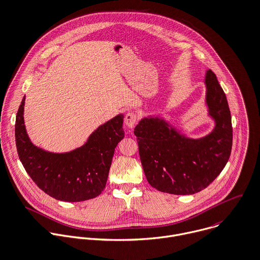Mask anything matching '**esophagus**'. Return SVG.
Wrapping results in <instances>:
<instances>
[{
  "mask_svg": "<svg viewBox=\"0 0 260 260\" xmlns=\"http://www.w3.org/2000/svg\"><path fill=\"white\" fill-rule=\"evenodd\" d=\"M138 121V115L134 111H128L124 116V122L127 125V127L133 128Z\"/></svg>",
  "mask_w": 260,
  "mask_h": 260,
  "instance_id": "obj_1",
  "label": "esophagus"
}]
</instances>
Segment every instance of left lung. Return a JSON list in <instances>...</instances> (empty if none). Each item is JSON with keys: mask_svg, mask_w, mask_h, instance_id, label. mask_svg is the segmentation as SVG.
Here are the masks:
<instances>
[{"mask_svg": "<svg viewBox=\"0 0 260 260\" xmlns=\"http://www.w3.org/2000/svg\"><path fill=\"white\" fill-rule=\"evenodd\" d=\"M207 103L216 127L205 138L180 136L159 118H144L135 127L139 154L148 182L171 194H193L208 187L226 166L233 128L226 95L215 73L207 72Z\"/></svg>", "mask_w": 260, "mask_h": 260, "instance_id": "obj_1", "label": "left lung"}]
</instances>
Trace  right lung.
<instances>
[{"label": "right lung", "mask_w": 260, "mask_h": 260, "mask_svg": "<svg viewBox=\"0 0 260 260\" xmlns=\"http://www.w3.org/2000/svg\"><path fill=\"white\" fill-rule=\"evenodd\" d=\"M25 97L19 106L15 139L19 159L35 184L62 202H83L105 188L115 147L123 139L122 115L99 126L81 148L66 154L45 152L31 144L23 120Z\"/></svg>", "instance_id": "obj_1"}]
</instances>
